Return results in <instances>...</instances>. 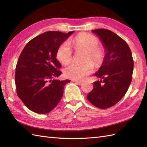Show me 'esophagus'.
I'll list each match as a JSON object with an SVG mask.
<instances>
[{
  "label": "esophagus",
  "instance_id": "1",
  "mask_svg": "<svg viewBox=\"0 0 147 147\" xmlns=\"http://www.w3.org/2000/svg\"><path fill=\"white\" fill-rule=\"evenodd\" d=\"M74 83H76V84H78V85H82L83 84V82H81V81H73Z\"/></svg>",
  "mask_w": 147,
  "mask_h": 147
}]
</instances>
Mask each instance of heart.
I'll return each instance as SVG.
<instances>
[{"label":"heart","mask_w":147,"mask_h":147,"mask_svg":"<svg viewBox=\"0 0 147 147\" xmlns=\"http://www.w3.org/2000/svg\"><path fill=\"white\" fill-rule=\"evenodd\" d=\"M70 43L76 51H86L82 63H73L65 68L64 74L68 78L75 81H83L94 69L100 67L106 59V51L102 46L98 45V39L91 34L82 33L71 40ZM57 58L63 64H67L73 59V52L69 45L64 42L59 47ZM93 62L92 63L91 61Z\"/></svg>","instance_id":"obj_1"}]
</instances>
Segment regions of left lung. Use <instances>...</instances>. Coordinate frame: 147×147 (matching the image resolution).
Masks as SVG:
<instances>
[{"label":"left lung","instance_id":"8db88e82","mask_svg":"<svg viewBox=\"0 0 147 147\" xmlns=\"http://www.w3.org/2000/svg\"><path fill=\"white\" fill-rule=\"evenodd\" d=\"M92 32L101 40L106 59L95 74L101 80L93 83L87 98L95 107L105 109L116 104L126 94L132 80L134 62L128 45L120 36L106 29Z\"/></svg>","mask_w":147,"mask_h":147}]
</instances>
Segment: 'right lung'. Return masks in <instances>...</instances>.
<instances>
[{"label":"right lung","mask_w":147,"mask_h":147,"mask_svg":"<svg viewBox=\"0 0 147 147\" xmlns=\"http://www.w3.org/2000/svg\"><path fill=\"white\" fill-rule=\"evenodd\" d=\"M73 32H45L31 40L21 52L15 83L18 96L30 111L47 114L60 102L64 87L70 80L55 79L62 73L56 54L59 47Z\"/></svg>","instance_id":"obj_1"}]
</instances>
